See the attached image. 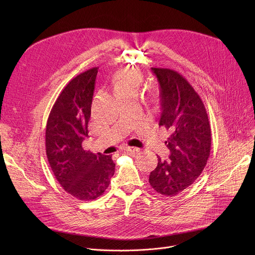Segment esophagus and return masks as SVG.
I'll return each mask as SVG.
<instances>
[{
  "mask_svg": "<svg viewBox=\"0 0 255 255\" xmlns=\"http://www.w3.org/2000/svg\"><path fill=\"white\" fill-rule=\"evenodd\" d=\"M125 151L130 153V154H135V153H137L139 151V148L132 147V146H127V147H125Z\"/></svg>",
  "mask_w": 255,
  "mask_h": 255,
  "instance_id": "obj_1",
  "label": "esophagus"
}]
</instances>
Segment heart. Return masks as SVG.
<instances>
[{
	"label": "heart",
	"mask_w": 255,
	"mask_h": 255,
	"mask_svg": "<svg viewBox=\"0 0 255 255\" xmlns=\"http://www.w3.org/2000/svg\"><path fill=\"white\" fill-rule=\"evenodd\" d=\"M141 81L142 77L138 70L133 68L122 69L114 75L112 79V86L117 93L130 90L137 91Z\"/></svg>",
	"instance_id": "b5f03b06"
}]
</instances>
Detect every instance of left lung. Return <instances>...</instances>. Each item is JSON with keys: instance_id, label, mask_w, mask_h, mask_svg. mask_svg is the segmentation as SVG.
I'll return each instance as SVG.
<instances>
[{"instance_id": "obj_1", "label": "left lung", "mask_w": 255, "mask_h": 255, "mask_svg": "<svg viewBox=\"0 0 255 255\" xmlns=\"http://www.w3.org/2000/svg\"><path fill=\"white\" fill-rule=\"evenodd\" d=\"M159 84V126L169 134L165 144L169 158L158 156L149 184L159 194L172 197L192 186L200 176L211 151V127L204 103L178 72L151 67Z\"/></svg>"}]
</instances>
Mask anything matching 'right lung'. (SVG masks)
<instances>
[{
  "label": "right lung",
  "mask_w": 255,
  "mask_h": 255,
  "mask_svg": "<svg viewBox=\"0 0 255 255\" xmlns=\"http://www.w3.org/2000/svg\"><path fill=\"white\" fill-rule=\"evenodd\" d=\"M98 67L72 79L55 101L46 125L45 145L50 167L63 190L81 201L102 196L115 172L111 155L83 148L88 137Z\"/></svg>",
  "instance_id": "1"
}]
</instances>
